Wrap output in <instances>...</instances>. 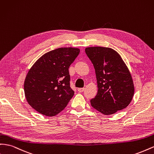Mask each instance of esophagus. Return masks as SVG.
Here are the masks:
<instances>
[{
    "instance_id": "34e87169",
    "label": "esophagus",
    "mask_w": 154,
    "mask_h": 154,
    "mask_svg": "<svg viewBox=\"0 0 154 154\" xmlns=\"http://www.w3.org/2000/svg\"><path fill=\"white\" fill-rule=\"evenodd\" d=\"M84 90H85V88H78V91L80 93L83 92V91H84Z\"/></svg>"
}]
</instances>
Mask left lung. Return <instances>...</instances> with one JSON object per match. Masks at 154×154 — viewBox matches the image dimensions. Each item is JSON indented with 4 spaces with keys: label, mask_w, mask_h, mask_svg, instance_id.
I'll use <instances>...</instances> for the list:
<instances>
[{
    "label": "left lung",
    "mask_w": 154,
    "mask_h": 154,
    "mask_svg": "<svg viewBox=\"0 0 154 154\" xmlns=\"http://www.w3.org/2000/svg\"><path fill=\"white\" fill-rule=\"evenodd\" d=\"M96 73L98 93L91 100L93 108L109 115L126 108L134 94L132 77L126 65L113 49L102 47L85 49Z\"/></svg>",
    "instance_id": "1"
}]
</instances>
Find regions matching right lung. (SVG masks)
<instances>
[{"instance_id": "add662e5", "label": "right lung", "mask_w": 154, "mask_h": 154, "mask_svg": "<svg viewBox=\"0 0 154 154\" xmlns=\"http://www.w3.org/2000/svg\"><path fill=\"white\" fill-rule=\"evenodd\" d=\"M80 53L76 48H59L37 60L24 84L28 103L34 109L53 117L65 109L74 94L70 86L69 68Z\"/></svg>"}]
</instances>
